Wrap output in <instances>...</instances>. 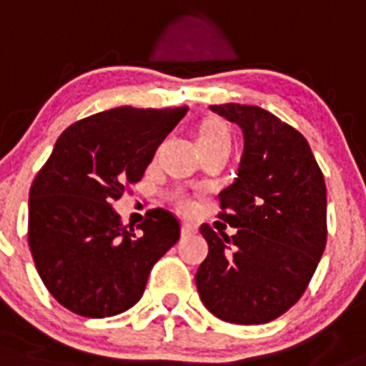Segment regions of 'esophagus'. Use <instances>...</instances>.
I'll return each instance as SVG.
<instances>
[{"instance_id":"esophagus-1","label":"esophagus","mask_w":366,"mask_h":366,"mask_svg":"<svg viewBox=\"0 0 366 366\" xmlns=\"http://www.w3.org/2000/svg\"><path fill=\"white\" fill-rule=\"evenodd\" d=\"M197 233V227L193 224H188V222H184L182 224V237H192V234Z\"/></svg>"}]
</instances>
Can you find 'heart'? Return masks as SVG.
<instances>
[{
    "mask_svg": "<svg viewBox=\"0 0 366 366\" xmlns=\"http://www.w3.org/2000/svg\"><path fill=\"white\" fill-rule=\"evenodd\" d=\"M212 141H229V127L225 126L222 120H209L201 129H199V142H212ZM173 203L177 204L178 210L189 212L192 210V199L182 192H174L171 195Z\"/></svg>",
    "mask_w": 366,
    "mask_h": 366,
    "instance_id": "obj_1",
    "label": "heart"
}]
</instances>
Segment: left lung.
<instances>
[{
  "label": "left lung",
  "mask_w": 366,
  "mask_h": 366,
  "mask_svg": "<svg viewBox=\"0 0 366 366\" xmlns=\"http://www.w3.org/2000/svg\"><path fill=\"white\" fill-rule=\"evenodd\" d=\"M242 127L239 178L219 193L218 218L233 237L209 224V255L195 284L214 316L237 325L269 323L307 291L327 244V188L307 139L254 105H212Z\"/></svg>",
  "instance_id": "left-lung-1"
}]
</instances>
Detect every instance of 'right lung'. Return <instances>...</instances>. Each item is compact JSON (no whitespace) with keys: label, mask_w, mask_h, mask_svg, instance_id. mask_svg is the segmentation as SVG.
Here are the masks:
<instances>
[{"label":"right lung","mask_w":366,"mask_h":366,"mask_svg":"<svg viewBox=\"0 0 366 366\" xmlns=\"http://www.w3.org/2000/svg\"><path fill=\"white\" fill-rule=\"evenodd\" d=\"M186 112L116 107L58 137L29 188L28 242L41 280L67 310L109 317L132 308L156 261L180 239L169 210H148L135 234L111 203L141 180Z\"/></svg>","instance_id":"1"}]
</instances>
